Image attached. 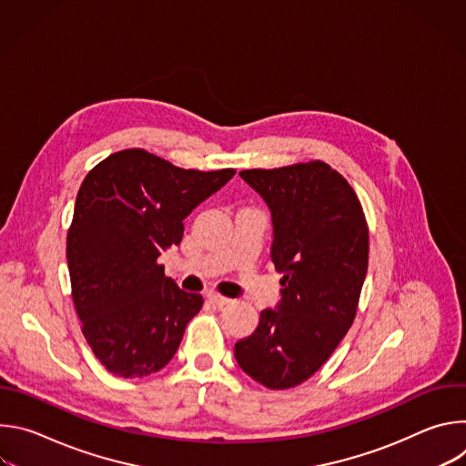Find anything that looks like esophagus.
Returning a JSON list of instances; mask_svg holds the SVG:
<instances>
[{
  "instance_id": "obj_1",
  "label": "esophagus",
  "mask_w": 466,
  "mask_h": 466,
  "mask_svg": "<svg viewBox=\"0 0 466 466\" xmlns=\"http://www.w3.org/2000/svg\"><path fill=\"white\" fill-rule=\"evenodd\" d=\"M207 299L210 300V302H214L216 306H227V304H230V299H227V297H223V295H219V293H216V291H210L208 295H207Z\"/></svg>"
}]
</instances>
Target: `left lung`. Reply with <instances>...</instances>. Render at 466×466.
<instances>
[{"mask_svg": "<svg viewBox=\"0 0 466 466\" xmlns=\"http://www.w3.org/2000/svg\"><path fill=\"white\" fill-rule=\"evenodd\" d=\"M239 177L271 212V259L284 279L280 302L259 313L234 356L258 383L289 389L322 367L354 322L369 228L350 184L320 160Z\"/></svg>", "mask_w": 466, "mask_h": 466, "instance_id": "obj_1", "label": "left lung"}]
</instances>
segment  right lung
I'll return each mask as SVG.
<instances>
[{
  "label": "right lung",
  "mask_w": 466,
  "mask_h": 466,
  "mask_svg": "<svg viewBox=\"0 0 466 466\" xmlns=\"http://www.w3.org/2000/svg\"><path fill=\"white\" fill-rule=\"evenodd\" d=\"M234 175L125 149L83 180L66 258L83 334L112 374L144 378L175 356L203 297L167 279L158 258L182 241L193 208Z\"/></svg>",
  "instance_id": "add662e5"
}]
</instances>
